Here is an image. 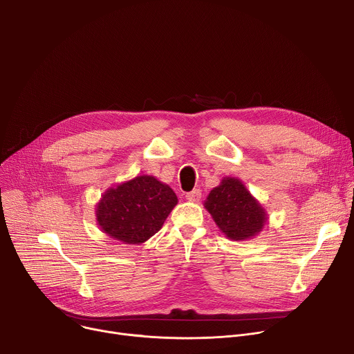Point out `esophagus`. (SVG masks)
<instances>
[{
	"label": "esophagus",
	"instance_id": "obj_1",
	"mask_svg": "<svg viewBox=\"0 0 354 354\" xmlns=\"http://www.w3.org/2000/svg\"><path fill=\"white\" fill-rule=\"evenodd\" d=\"M185 198H187L188 201H193V203L200 201V198H201V192H200L198 188H196V189H193V192L187 193V194H185Z\"/></svg>",
	"mask_w": 354,
	"mask_h": 354
}]
</instances>
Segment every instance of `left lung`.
Segmentation results:
<instances>
[{
	"mask_svg": "<svg viewBox=\"0 0 354 354\" xmlns=\"http://www.w3.org/2000/svg\"><path fill=\"white\" fill-rule=\"evenodd\" d=\"M218 228L234 241H245L259 234L266 224V211L238 178L225 177L211 189L205 203Z\"/></svg>",
	"mask_w": 354,
	"mask_h": 354,
	"instance_id": "1",
	"label": "left lung"
}]
</instances>
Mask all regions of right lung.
I'll list each match as a JSON object with an SVG mask.
<instances>
[{"instance_id": "obj_1", "label": "right lung", "mask_w": 354, "mask_h": 354, "mask_svg": "<svg viewBox=\"0 0 354 354\" xmlns=\"http://www.w3.org/2000/svg\"><path fill=\"white\" fill-rule=\"evenodd\" d=\"M177 201L167 184L138 176L107 189L96 205V220L109 236L136 245L162 227Z\"/></svg>"}]
</instances>
